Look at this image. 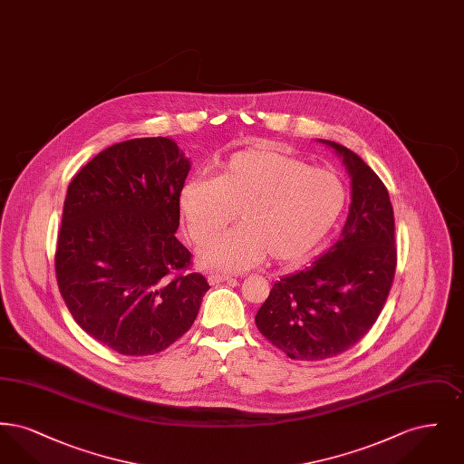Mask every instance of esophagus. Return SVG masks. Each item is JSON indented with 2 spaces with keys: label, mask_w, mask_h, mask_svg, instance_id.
<instances>
[{
  "label": "esophagus",
  "mask_w": 464,
  "mask_h": 464,
  "mask_svg": "<svg viewBox=\"0 0 464 464\" xmlns=\"http://www.w3.org/2000/svg\"><path fill=\"white\" fill-rule=\"evenodd\" d=\"M207 280H208L210 285H216V284H221V282L233 280V276H231V275H221V273H208Z\"/></svg>",
  "instance_id": "34e87169"
}]
</instances>
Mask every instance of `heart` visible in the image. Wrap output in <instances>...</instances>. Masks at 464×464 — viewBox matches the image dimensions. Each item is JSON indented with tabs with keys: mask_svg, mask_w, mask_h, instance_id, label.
<instances>
[{
	"mask_svg": "<svg viewBox=\"0 0 464 464\" xmlns=\"http://www.w3.org/2000/svg\"><path fill=\"white\" fill-rule=\"evenodd\" d=\"M346 186L327 167H311L301 156L254 146L227 156L218 177L188 180L179 210L198 245L199 263L219 271H243L269 254L275 263L301 261L337 224L346 207Z\"/></svg>",
	"mask_w": 464,
	"mask_h": 464,
	"instance_id": "obj_1",
	"label": "heart"
}]
</instances>
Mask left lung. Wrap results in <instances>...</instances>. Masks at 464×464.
Returning <instances> with one entry per match:
<instances>
[{
    "label": "left lung",
    "mask_w": 464,
    "mask_h": 464,
    "mask_svg": "<svg viewBox=\"0 0 464 464\" xmlns=\"http://www.w3.org/2000/svg\"><path fill=\"white\" fill-rule=\"evenodd\" d=\"M343 156L352 205L343 235L313 265L276 282L256 314L266 339L292 360L316 362L348 352L384 308L397 269L395 218L374 170L352 150Z\"/></svg>",
    "instance_id": "obj_1"
}]
</instances>
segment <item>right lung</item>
Segmentation results:
<instances>
[{"instance_id": "1", "label": "right lung", "mask_w": 464, "mask_h": 464, "mask_svg": "<svg viewBox=\"0 0 464 464\" xmlns=\"http://www.w3.org/2000/svg\"><path fill=\"white\" fill-rule=\"evenodd\" d=\"M189 161L167 137L114 144L67 188L55 276L76 324L116 353L144 356L191 329L210 288L176 238Z\"/></svg>"}]
</instances>
